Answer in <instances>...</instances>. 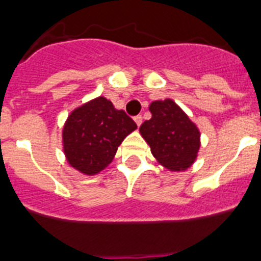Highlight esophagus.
Returning <instances> with one entry per match:
<instances>
[{
  "label": "esophagus",
  "instance_id": "esophagus-1",
  "mask_svg": "<svg viewBox=\"0 0 261 261\" xmlns=\"http://www.w3.org/2000/svg\"><path fill=\"white\" fill-rule=\"evenodd\" d=\"M135 121H136V124H137V126H140L142 124V116L141 115H138V116H136L135 117Z\"/></svg>",
  "mask_w": 261,
  "mask_h": 261
}]
</instances>
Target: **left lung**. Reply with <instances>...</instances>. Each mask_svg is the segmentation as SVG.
I'll use <instances>...</instances> for the list:
<instances>
[{"label": "left lung", "mask_w": 261, "mask_h": 261, "mask_svg": "<svg viewBox=\"0 0 261 261\" xmlns=\"http://www.w3.org/2000/svg\"><path fill=\"white\" fill-rule=\"evenodd\" d=\"M149 111L151 119L140 126V133L153 156L168 171H186L201 146L197 125L170 98L151 102Z\"/></svg>", "instance_id": "1"}]
</instances>
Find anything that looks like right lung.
<instances>
[{"instance_id":"1","label":"right lung","mask_w":261,"mask_h":261,"mask_svg":"<svg viewBox=\"0 0 261 261\" xmlns=\"http://www.w3.org/2000/svg\"><path fill=\"white\" fill-rule=\"evenodd\" d=\"M137 125L111 100L98 96L71 111L62 128V149L81 174H99L114 159L124 138Z\"/></svg>"}]
</instances>
